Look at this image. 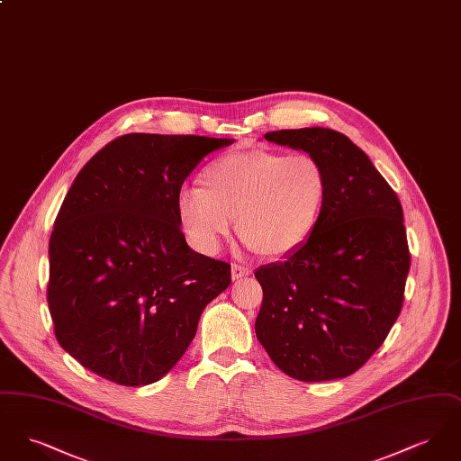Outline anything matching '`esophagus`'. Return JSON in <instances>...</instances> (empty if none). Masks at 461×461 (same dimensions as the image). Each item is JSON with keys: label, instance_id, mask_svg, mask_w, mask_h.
<instances>
[{"label": "esophagus", "instance_id": "1", "mask_svg": "<svg viewBox=\"0 0 461 461\" xmlns=\"http://www.w3.org/2000/svg\"><path fill=\"white\" fill-rule=\"evenodd\" d=\"M250 273H252V269L243 266V264H233L231 266V278L233 280H240L243 276H249Z\"/></svg>", "mask_w": 461, "mask_h": 461}]
</instances>
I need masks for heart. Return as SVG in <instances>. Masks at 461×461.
I'll use <instances>...</instances> for the list:
<instances>
[{"mask_svg": "<svg viewBox=\"0 0 461 461\" xmlns=\"http://www.w3.org/2000/svg\"><path fill=\"white\" fill-rule=\"evenodd\" d=\"M200 188L177 195V220L188 240L216 254L237 216L243 240L259 254L282 258L316 231L329 197V176L311 154L247 150L222 155L198 175Z\"/></svg>", "mask_w": 461, "mask_h": 461, "instance_id": "heart-1", "label": "heart"}]
</instances>
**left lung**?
I'll return each instance as SVG.
<instances>
[{"instance_id":"left-lung-1","label":"left lung","mask_w":461,"mask_h":461,"mask_svg":"<svg viewBox=\"0 0 461 461\" xmlns=\"http://www.w3.org/2000/svg\"><path fill=\"white\" fill-rule=\"evenodd\" d=\"M264 138L314 155L329 197L312 237L284 263L256 271L263 286L256 335L292 378H344L384 344L402 309L411 263L402 207L346 134L304 128Z\"/></svg>"}]
</instances>
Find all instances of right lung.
Returning a JSON list of instances; mask_svg holds the SVG:
<instances>
[{"mask_svg": "<svg viewBox=\"0 0 461 461\" xmlns=\"http://www.w3.org/2000/svg\"><path fill=\"white\" fill-rule=\"evenodd\" d=\"M230 138L130 132L76 176L50 237L48 307L59 344L89 372L149 385L169 372L231 266L192 250L176 202Z\"/></svg>", "mask_w": 461, "mask_h": 461, "instance_id": "1", "label": "right lung"}]
</instances>
